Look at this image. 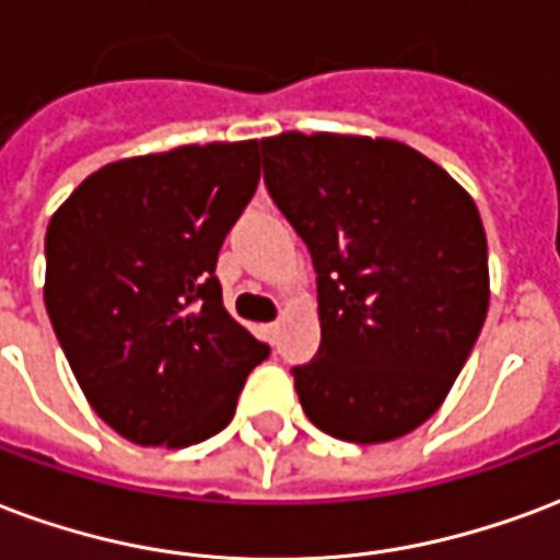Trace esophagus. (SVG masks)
Instances as JSON below:
<instances>
[{
  "instance_id": "34e87169",
  "label": "esophagus",
  "mask_w": 560,
  "mask_h": 560,
  "mask_svg": "<svg viewBox=\"0 0 560 560\" xmlns=\"http://www.w3.org/2000/svg\"><path fill=\"white\" fill-rule=\"evenodd\" d=\"M264 329H267V338H269V341H276V335H279V329H281V320L267 323V326H264Z\"/></svg>"
}]
</instances>
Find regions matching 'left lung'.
<instances>
[{
  "mask_svg": "<svg viewBox=\"0 0 560 560\" xmlns=\"http://www.w3.org/2000/svg\"><path fill=\"white\" fill-rule=\"evenodd\" d=\"M260 151L317 272L320 350L293 368L305 416L355 445L407 436L445 404L487 317L478 207L397 139L288 130Z\"/></svg>",
  "mask_w": 560,
  "mask_h": 560,
  "instance_id": "8db88e82",
  "label": "left lung"
}]
</instances>
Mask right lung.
Masks as SVG:
<instances>
[{
	"mask_svg": "<svg viewBox=\"0 0 560 560\" xmlns=\"http://www.w3.org/2000/svg\"><path fill=\"white\" fill-rule=\"evenodd\" d=\"M258 180V139L180 144L103 165L49 219L56 338L91 409L136 445L217 436L267 359L213 276Z\"/></svg>",
	"mask_w": 560,
	"mask_h": 560,
	"instance_id": "right-lung-1",
	"label": "right lung"
}]
</instances>
